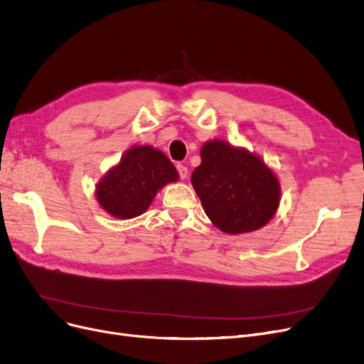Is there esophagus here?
<instances>
[{
  "label": "esophagus",
  "mask_w": 364,
  "mask_h": 364,
  "mask_svg": "<svg viewBox=\"0 0 364 364\" xmlns=\"http://www.w3.org/2000/svg\"><path fill=\"white\" fill-rule=\"evenodd\" d=\"M177 171H178V173H180V178H181V180H186V178L188 177V169H187L184 165L178 164V165H177Z\"/></svg>",
  "instance_id": "esophagus-1"
}]
</instances>
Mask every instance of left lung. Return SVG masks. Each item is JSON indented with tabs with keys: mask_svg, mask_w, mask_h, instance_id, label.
Here are the masks:
<instances>
[{
	"mask_svg": "<svg viewBox=\"0 0 364 364\" xmlns=\"http://www.w3.org/2000/svg\"><path fill=\"white\" fill-rule=\"evenodd\" d=\"M192 186L205 214L221 232L257 230L275 215L281 187L275 172L260 157L228 141H207Z\"/></svg>",
	"mask_w": 364,
	"mask_h": 364,
	"instance_id": "1",
	"label": "left lung"
}]
</instances>
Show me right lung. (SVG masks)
<instances>
[{"label":"right lung","mask_w":364,"mask_h":364,"mask_svg":"<svg viewBox=\"0 0 364 364\" xmlns=\"http://www.w3.org/2000/svg\"><path fill=\"white\" fill-rule=\"evenodd\" d=\"M178 180L166 154L151 146H134L97 184L101 208L116 218L128 220L147 211L156 193Z\"/></svg>","instance_id":"1"}]
</instances>
